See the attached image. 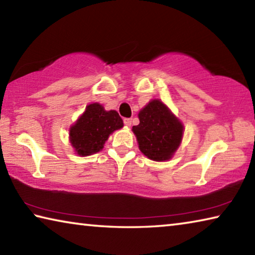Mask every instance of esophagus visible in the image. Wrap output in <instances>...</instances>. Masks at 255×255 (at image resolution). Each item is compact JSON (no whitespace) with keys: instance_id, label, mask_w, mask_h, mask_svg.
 I'll return each instance as SVG.
<instances>
[{"instance_id":"34e87169","label":"esophagus","mask_w":255,"mask_h":255,"mask_svg":"<svg viewBox=\"0 0 255 255\" xmlns=\"http://www.w3.org/2000/svg\"><path fill=\"white\" fill-rule=\"evenodd\" d=\"M124 124L126 125V126L130 127V126H131V119H130V118H125V119H124Z\"/></svg>"}]
</instances>
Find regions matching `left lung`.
Masks as SVG:
<instances>
[{
    "label": "left lung",
    "instance_id": "1",
    "mask_svg": "<svg viewBox=\"0 0 255 255\" xmlns=\"http://www.w3.org/2000/svg\"><path fill=\"white\" fill-rule=\"evenodd\" d=\"M132 127L141 153L153 161H165L179 147L183 126L159 100L150 101L138 115Z\"/></svg>",
    "mask_w": 255,
    "mask_h": 255
}]
</instances>
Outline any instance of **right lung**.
Returning a JSON list of instances; mask_svg holds the SVG:
<instances>
[{
	"label": "right lung",
	"instance_id": "obj_1",
	"mask_svg": "<svg viewBox=\"0 0 255 255\" xmlns=\"http://www.w3.org/2000/svg\"><path fill=\"white\" fill-rule=\"evenodd\" d=\"M123 126L117 111H106L99 103H92L72 126L71 143L79 155H91L101 150L110 133Z\"/></svg>",
	"mask_w": 255,
	"mask_h": 255
}]
</instances>
